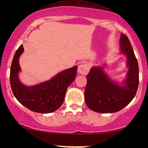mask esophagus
Instances as JSON below:
<instances>
[{
    "label": "esophagus",
    "mask_w": 148,
    "mask_h": 148,
    "mask_svg": "<svg viewBox=\"0 0 148 148\" xmlns=\"http://www.w3.org/2000/svg\"><path fill=\"white\" fill-rule=\"evenodd\" d=\"M90 70V67L88 64H81L79 66L78 68V72L79 74H84V75H86Z\"/></svg>",
    "instance_id": "1"
}]
</instances>
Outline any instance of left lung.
<instances>
[{
    "mask_svg": "<svg viewBox=\"0 0 148 148\" xmlns=\"http://www.w3.org/2000/svg\"><path fill=\"white\" fill-rule=\"evenodd\" d=\"M122 53L126 55L129 71L123 86L110 79L103 67H93L87 75L85 101L90 109L97 113H115L131 102L138 87V64L126 35L120 40Z\"/></svg>",
    "mask_w": 148,
    "mask_h": 148,
    "instance_id": "left-lung-1",
    "label": "left lung"
}]
</instances>
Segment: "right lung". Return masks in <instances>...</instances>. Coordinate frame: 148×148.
I'll return each instance as SVG.
<instances>
[{"label": "right lung", "instance_id": "obj_1", "mask_svg": "<svg viewBox=\"0 0 148 148\" xmlns=\"http://www.w3.org/2000/svg\"><path fill=\"white\" fill-rule=\"evenodd\" d=\"M21 45L15 53L10 69V85L16 99L30 111L49 113L56 111L63 103L67 88L75 79L77 66L62 71L49 81L27 87L18 78L21 70L18 58L23 52Z\"/></svg>", "mask_w": 148, "mask_h": 148}]
</instances>
